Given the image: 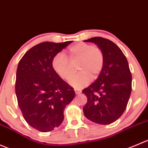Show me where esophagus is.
I'll list each match as a JSON object with an SVG mask.
<instances>
[{"label": "esophagus", "mask_w": 148, "mask_h": 148, "mask_svg": "<svg viewBox=\"0 0 148 148\" xmlns=\"http://www.w3.org/2000/svg\"><path fill=\"white\" fill-rule=\"evenodd\" d=\"M74 91H75L76 95H79L81 93V90H77V89H75V90H74Z\"/></svg>", "instance_id": "obj_1"}]
</instances>
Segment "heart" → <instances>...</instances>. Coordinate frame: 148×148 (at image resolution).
Masks as SVG:
<instances>
[{
    "instance_id": "1",
    "label": "heart",
    "mask_w": 148,
    "mask_h": 148,
    "mask_svg": "<svg viewBox=\"0 0 148 148\" xmlns=\"http://www.w3.org/2000/svg\"><path fill=\"white\" fill-rule=\"evenodd\" d=\"M71 61H78L79 72L70 77L69 83L74 88L79 89L90 83V80L97 78L104 66L105 58L99 47L86 42H78L68 49ZM53 69L63 79H67L71 73V63L62 52L56 54L51 61Z\"/></svg>"
}]
</instances>
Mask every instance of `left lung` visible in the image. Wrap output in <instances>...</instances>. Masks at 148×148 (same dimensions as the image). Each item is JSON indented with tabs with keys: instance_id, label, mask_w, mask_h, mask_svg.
I'll list each match as a JSON object with an SVG mask.
<instances>
[{
	"instance_id": "obj_1",
	"label": "left lung",
	"mask_w": 148,
	"mask_h": 148,
	"mask_svg": "<svg viewBox=\"0 0 148 148\" xmlns=\"http://www.w3.org/2000/svg\"><path fill=\"white\" fill-rule=\"evenodd\" d=\"M96 44L104 54V66L97 79L82 92L87 102L86 118L98 124H110L124 112L132 92V74L127 58L112 41L100 37L84 40Z\"/></svg>"
}]
</instances>
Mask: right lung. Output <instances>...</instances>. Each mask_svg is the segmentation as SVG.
<instances>
[{"label":"right lung","mask_w":148,"mask_h":148,"mask_svg":"<svg viewBox=\"0 0 148 148\" xmlns=\"http://www.w3.org/2000/svg\"><path fill=\"white\" fill-rule=\"evenodd\" d=\"M71 41L43 42L30 48L18 62L15 91L27 124L42 132L61 125L64 110L75 96L74 89L53 69L51 61Z\"/></svg>","instance_id":"add662e5"}]
</instances>
